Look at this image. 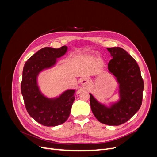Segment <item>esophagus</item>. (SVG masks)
<instances>
[{
    "label": "esophagus",
    "mask_w": 157,
    "mask_h": 157,
    "mask_svg": "<svg viewBox=\"0 0 157 157\" xmlns=\"http://www.w3.org/2000/svg\"><path fill=\"white\" fill-rule=\"evenodd\" d=\"M90 84V80L88 78H84L81 80V85L82 86H88Z\"/></svg>",
    "instance_id": "34e87169"
}]
</instances>
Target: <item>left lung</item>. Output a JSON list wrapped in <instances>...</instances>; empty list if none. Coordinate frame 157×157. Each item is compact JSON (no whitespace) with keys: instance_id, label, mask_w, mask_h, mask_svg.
Segmentation results:
<instances>
[{"instance_id":"8db88e82","label":"left lung","mask_w":157,"mask_h":157,"mask_svg":"<svg viewBox=\"0 0 157 157\" xmlns=\"http://www.w3.org/2000/svg\"><path fill=\"white\" fill-rule=\"evenodd\" d=\"M112 59L108 63L109 73L115 77L119 99L107 106L90 94L92 111L103 124L118 126L125 123L138 111L143 98L144 84L136 60L120 47L108 48Z\"/></svg>"}]
</instances>
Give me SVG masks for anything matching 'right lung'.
Wrapping results in <instances>:
<instances>
[{
	"label": "right lung",
	"instance_id": "right-lung-1",
	"mask_svg": "<svg viewBox=\"0 0 157 157\" xmlns=\"http://www.w3.org/2000/svg\"><path fill=\"white\" fill-rule=\"evenodd\" d=\"M67 51L66 46L59 48L45 47L28 59L23 67L21 91L26 109L33 119L45 126H56L67 121L75 99L73 89L65 90L58 97L47 98L37 82L41 71L54 67L57 59Z\"/></svg>",
	"mask_w": 157,
	"mask_h": 157
}]
</instances>
